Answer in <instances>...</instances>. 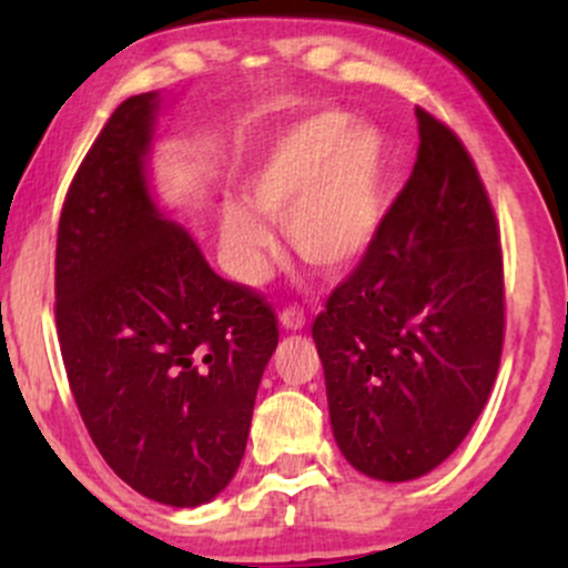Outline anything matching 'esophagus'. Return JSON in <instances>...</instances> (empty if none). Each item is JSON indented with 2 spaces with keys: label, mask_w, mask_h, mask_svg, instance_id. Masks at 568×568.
I'll list each match as a JSON object with an SVG mask.
<instances>
[{
  "label": "esophagus",
  "mask_w": 568,
  "mask_h": 568,
  "mask_svg": "<svg viewBox=\"0 0 568 568\" xmlns=\"http://www.w3.org/2000/svg\"><path fill=\"white\" fill-rule=\"evenodd\" d=\"M280 323H283V328H288V331H302L304 323H306L304 310H302V306H296V304L285 306V310L280 312Z\"/></svg>",
  "instance_id": "34e87169"
}]
</instances>
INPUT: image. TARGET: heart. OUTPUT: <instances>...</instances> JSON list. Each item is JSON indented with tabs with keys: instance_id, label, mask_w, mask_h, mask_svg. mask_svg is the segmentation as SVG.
I'll return each mask as SVG.
<instances>
[{
	"instance_id": "1",
	"label": "heart",
	"mask_w": 568,
	"mask_h": 568,
	"mask_svg": "<svg viewBox=\"0 0 568 568\" xmlns=\"http://www.w3.org/2000/svg\"><path fill=\"white\" fill-rule=\"evenodd\" d=\"M389 152L376 128L344 112H317L266 146L243 179L245 202L221 205V245L232 272L258 283L277 240L258 217L283 221L298 258L323 272H344L368 253L382 224Z\"/></svg>"
}]
</instances>
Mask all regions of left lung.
<instances>
[{
    "mask_svg": "<svg viewBox=\"0 0 568 568\" xmlns=\"http://www.w3.org/2000/svg\"><path fill=\"white\" fill-rule=\"evenodd\" d=\"M416 120L410 179L312 323L338 448L389 484L435 470L467 438L505 342L491 200L459 135L425 109Z\"/></svg>",
    "mask_w": 568,
    "mask_h": 568,
    "instance_id": "1",
    "label": "left lung"
}]
</instances>
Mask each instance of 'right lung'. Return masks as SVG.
Segmentation results:
<instances>
[{
  "label": "right lung",
  "mask_w": 568,
  "mask_h": 568,
  "mask_svg": "<svg viewBox=\"0 0 568 568\" xmlns=\"http://www.w3.org/2000/svg\"><path fill=\"white\" fill-rule=\"evenodd\" d=\"M158 93L122 101L74 173L55 245V325L69 387L106 465L171 507L237 473L277 315L219 277L146 189Z\"/></svg>",
  "instance_id": "right-lung-1"
}]
</instances>
